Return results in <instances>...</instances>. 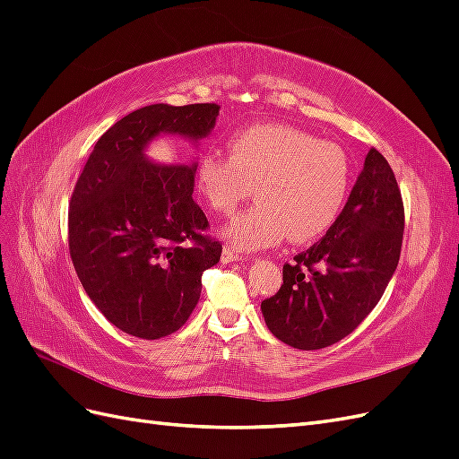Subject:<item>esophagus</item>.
Returning a JSON list of instances; mask_svg holds the SVG:
<instances>
[{"label":"esophagus","mask_w":459,"mask_h":459,"mask_svg":"<svg viewBox=\"0 0 459 459\" xmlns=\"http://www.w3.org/2000/svg\"><path fill=\"white\" fill-rule=\"evenodd\" d=\"M221 260H224V264H230V262H239V260H245L243 255H239L238 251H233L231 247H224L221 248Z\"/></svg>","instance_id":"34e87169"}]
</instances>
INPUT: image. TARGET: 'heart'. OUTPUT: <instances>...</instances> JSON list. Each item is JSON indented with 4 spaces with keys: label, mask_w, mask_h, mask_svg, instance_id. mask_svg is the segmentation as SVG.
<instances>
[{
    "label": "heart",
    "mask_w": 459,
    "mask_h": 459,
    "mask_svg": "<svg viewBox=\"0 0 459 459\" xmlns=\"http://www.w3.org/2000/svg\"><path fill=\"white\" fill-rule=\"evenodd\" d=\"M351 184V160L337 143L275 122L233 134L228 155L208 151L197 166V189L216 214H231L255 189L258 204L221 230L239 251L322 238L341 216Z\"/></svg>",
    "instance_id": "b5f03b06"
}]
</instances>
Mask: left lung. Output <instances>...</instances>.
Wrapping results in <instances>:
<instances>
[{
	"label": "left lung",
	"mask_w": 459,
	"mask_h": 459,
	"mask_svg": "<svg viewBox=\"0 0 459 459\" xmlns=\"http://www.w3.org/2000/svg\"><path fill=\"white\" fill-rule=\"evenodd\" d=\"M404 204L396 178L369 149L341 216L322 241L283 266V285L262 300L273 335L300 351L344 339L377 307L398 266Z\"/></svg>",
	"instance_id": "obj_1"
}]
</instances>
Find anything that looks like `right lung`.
Returning <instances> with one entry per match:
<instances>
[{"mask_svg":"<svg viewBox=\"0 0 459 459\" xmlns=\"http://www.w3.org/2000/svg\"><path fill=\"white\" fill-rule=\"evenodd\" d=\"M220 107L147 105L113 124L82 170L68 211V248L82 287L120 331L160 339L182 327L201 297V275L221 245L203 231L193 201L197 162L159 164L145 155L159 135L199 143Z\"/></svg>","mask_w":459,"mask_h":459,"instance_id":"1","label":"right lung"}]
</instances>
